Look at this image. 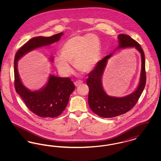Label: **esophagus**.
<instances>
[{"mask_svg":"<svg viewBox=\"0 0 161 161\" xmlns=\"http://www.w3.org/2000/svg\"><path fill=\"white\" fill-rule=\"evenodd\" d=\"M83 83V81H81V80H78V81H76L75 83H74V84H75V86H80V84H81Z\"/></svg>","mask_w":161,"mask_h":161,"instance_id":"34e87169","label":"esophagus"}]
</instances>
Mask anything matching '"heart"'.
<instances>
[{"label":"heart","mask_w":161,"mask_h":161,"mask_svg":"<svg viewBox=\"0 0 161 161\" xmlns=\"http://www.w3.org/2000/svg\"><path fill=\"white\" fill-rule=\"evenodd\" d=\"M100 53V40L95 35H74L61 46L60 55L55 56L54 64L58 71L64 75H69L72 72L70 65L72 63L77 70L86 73L96 66Z\"/></svg>","instance_id":"b5f03b06"}]
</instances>
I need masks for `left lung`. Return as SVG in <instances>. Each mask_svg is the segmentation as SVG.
I'll return each instance as SVG.
<instances>
[{
    "instance_id": "left-lung-1",
    "label": "left lung",
    "mask_w": 161,
    "mask_h": 161,
    "mask_svg": "<svg viewBox=\"0 0 161 161\" xmlns=\"http://www.w3.org/2000/svg\"><path fill=\"white\" fill-rule=\"evenodd\" d=\"M118 38L119 45L115 50L135 47L140 53L142 61L140 80L135 91L129 95L123 97L109 96L103 89L102 77L108 59L112 56V54L106 56L97 63L95 68L88 74L89 77L86 80V83L89 87L88 103L93 112L103 118H113L129 112L136 104L146 86V61L141 46L129 36L119 34Z\"/></svg>"
}]
</instances>
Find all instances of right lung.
Instances as JSON below:
<instances>
[{
	"instance_id": "obj_1",
	"label": "right lung",
	"mask_w": 161,
	"mask_h": 161,
	"mask_svg": "<svg viewBox=\"0 0 161 161\" xmlns=\"http://www.w3.org/2000/svg\"><path fill=\"white\" fill-rule=\"evenodd\" d=\"M63 35V32H60L49 37L38 36L31 38L15 54L14 63L16 92L31 112L42 118H54L61 115L68 103L70 95L75 89V86L69 77L61 78L51 74L44 87L37 91H31L20 80L17 62L31 51L58 42ZM51 60H53V57Z\"/></svg>"
}]
</instances>
